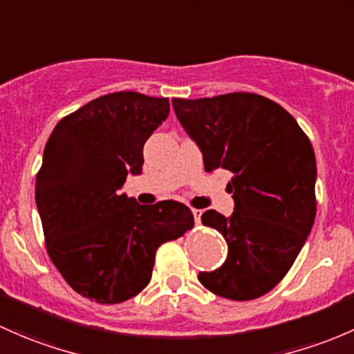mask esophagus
Masks as SVG:
<instances>
[{
	"label": "esophagus",
	"mask_w": 354,
	"mask_h": 354,
	"mask_svg": "<svg viewBox=\"0 0 354 354\" xmlns=\"http://www.w3.org/2000/svg\"><path fill=\"white\" fill-rule=\"evenodd\" d=\"M192 214H194L196 223H199V221H201V214H203V211H201V209H192Z\"/></svg>",
	"instance_id": "esophagus-1"
}]
</instances>
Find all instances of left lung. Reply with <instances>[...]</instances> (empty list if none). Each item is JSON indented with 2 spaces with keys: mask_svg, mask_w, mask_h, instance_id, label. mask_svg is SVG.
I'll use <instances>...</instances> for the list:
<instances>
[{
  "mask_svg": "<svg viewBox=\"0 0 354 354\" xmlns=\"http://www.w3.org/2000/svg\"><path fill=\"white\" fill-rule=\"evenodd\" d=\"M172 105L203 153L204 170L232 174V216L214 209L201 216L227 240V261L198 279L228 300L262 297L290 271L315 220L310 140L281 105L257 93L174 98Z\"/></svg>",
  "mask_w": 354,
  "mask_h": 354,
  "instance_id": "obj_1",
  "label": "left lung"
}]
</instances>
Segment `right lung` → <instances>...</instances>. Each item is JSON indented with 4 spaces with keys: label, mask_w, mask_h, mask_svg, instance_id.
I'll list each match as a JSON object with an SVG mask.
<instances>
[{
    "label": "right lung",
    "mask_w": 354,
    "mask_h": 354,
    "mask_svg": "<svg viewBox=\"0 0 354 354\" xmlns=\"http://www.w3.org/2000/svg\"><path fill=\"white\" fill-rule=\"evenodd\" d=\"M169 98L98 97L57 122L35 178L47 254L76 293L121 304L151 279L162 243L194 227L185 204L136 203L119 189L140 176L143 147L169 118Z\"/></svg>",
    "instance_id": "add662e5"
}]
</instances>
